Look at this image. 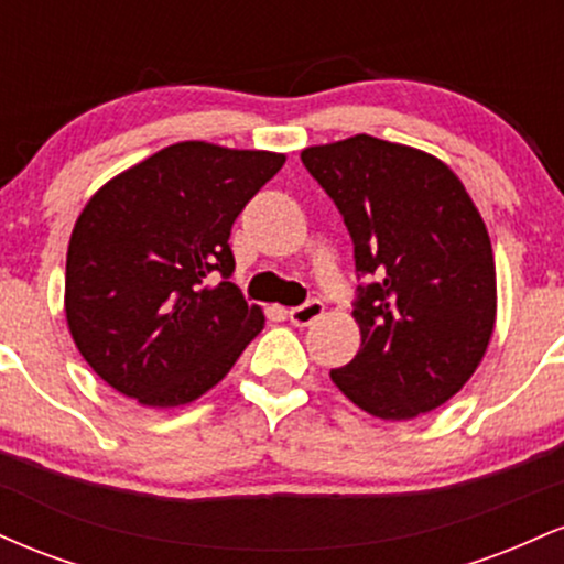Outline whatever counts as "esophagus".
<instances>
[{
    "instance_id": "obj_1",
    "label": "esophagus",
    "mask_w": 564,
    "mask_h": 564,
    "mask_svg": "<svg viewBox=\"0 0 564 564\" xmlns=\"http://www.w3.org/2000/svg\"><path fill=\"white\" fill-rule=\"evenodd\" d=\"M323 302L321 300H307L304 304H300V307H291L289 310V321L294 323V326H310L313 321H318L323 315Z\"/></svg>"
}]
</instances>
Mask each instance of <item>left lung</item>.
Wrapping results in <instances>:
<instances>
[{
    "label": "left lung",
    "instance_id": "1",
    "mask_svg": "<svg viewBox=\"0 0 564 564\" xmlns=\"http://www.w3.org/2000/svg\"><path fill=\"white\" fill-rule=\"evenodd\" d=\"M352 238L360 349L332 381L403 422L443 405L480 366L496 323L488 230L462 180L416 148L371 134L302 151Z\"/></svg>",
    "mask_w": 564,
    "mask_h": 564
}]
</instances>
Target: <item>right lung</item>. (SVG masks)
Listing matches in <instances>:
<instances>
[{"label": "right lung", "instance_id": "add662e5", "mask_svg": "<svg viewBox=\"0 0 564 564\" xmlns=\"http://www.w3.org/2000/svg\"><path fill=\"white\" fill-rule=\"evenodd\" d=\"M286 156L177 142L89 198L70 232L66 318L102 381L151 408L196 400L262 332L230 283V228Z\"/></svg>", "mask_w": 564, "mask_h": 564}]
</instances>
